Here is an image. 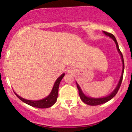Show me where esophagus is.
<instances>
[{
  "label": "esophagus",
  "instance_id": "esophagus-1",
  "mask_svg": "<svg viewBox=\"0 0 132 132\" xmlns=\"http://www.w3.org/2000/svg\"><path fill=\"white\" fill-rule=\"evenodd\" d=\"M69 71H70V70H68V72H69Z\"/></svg>",
  "mask_w": 132,
  "mask_h": 132
}]
</instances>
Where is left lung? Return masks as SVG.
I'll list each match as a JSON object with an SVG mask.
<instances>
[{
    "mask_svg": "<svg viewBox=\"0 0 132 132\" xmlns=\"http://www.w3.org/2000/svg\"><path fill=\"white\" fill-rule=\"evenodd\" d=\"M103 33L107 37H110V38H112V40L114 41V42L116 43V47H117V49L118 52L119 53L120 55L121 56V59H122V64H123V68H122V75H121L120 78L119 82H118L117 86L116 87V89L113 90V91L112 92L111 94H110L109 95H107V96L104 97H101V98H94V97H87V95H86L83 93L82 90H81V87L80 86H79V84L77 83L76 82V85L77 87H78V90H79V94L80 98L82 100L83 102H84L85 104H87V105H100V104H104V103L108 102L110 100H111L115 95H116V94L117 93L118 90L120 87L121 84H122V79H123V71H124V61H123V55H122V53H121L120 50L119 49V45H118L117 42L116 37L113 36V35L111 34V33H108V32H106V31H103Z\"/></svg>",
    "mask_w": 132,
    "mask_h": 132,
    "instance_id": "obj_1",
    "label": "left lung"
}]
</instances>
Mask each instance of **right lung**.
<instances>
[{"instance_id": "obj_1", "label": "right lung", "mask_w": 132, "mask_h": 132, "mask_svg": "<svg viewBox=\"0 0 132 132\" xmlns=\"http://www.w3.org/2000/svg\"><path fill=\"white\" fill-rule=\"evenodd\" d=\"M65 74L63 73L57 79L56 81L54 82L53 87L52 90L49 95L46 97L44 98L43 99L38 100V101H31V100H27L21 97L19 95L16 94L15 92V95H16L19 99H20L21 101L25 102V104H28V105L32 106V107H37V108H40V109H46L50 107L52 105H53L55 102H56V100L57 98V94H58V89H59V85L61 82V79L64 76Z\"/></svg>"}]
</instances>
